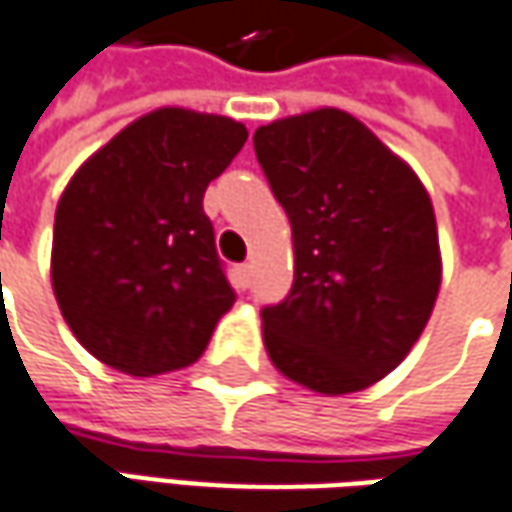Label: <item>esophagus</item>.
<instances>
[{"label": "esophagus", "instance_id": "1", "mask_svg": "<svg viewBox=\"0 0 512 512\" xmlns=\"http://www.w3.org/2000/svg\"><path fill=\"white\" fill-rule=\"evenodd\" d=\"M235 286L238 289H249L252 286V266L249 263H243V266L235 269Z\"/></svg>", "mask_w": 512, "mask_h": 512}]
</instances>
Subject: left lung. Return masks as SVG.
Here are the masks:
<instances>
[{"instance_id":"obj_1","label":"left lung","mask_w":512,"mask_h":512,"mask_svg":"<svg viewBox=\"0 0 512 512\" xmlns=\"http://www.w3.org/2000/svg\"><path fill=\"white\" fill-rule=\"evenodd\" d=\"M255 152L294 243L289 297L260 311L269 360L317 394L362 391L431 320L442 283L431 195L337 107L257 127Z\"/></svg>"}]
</instances>
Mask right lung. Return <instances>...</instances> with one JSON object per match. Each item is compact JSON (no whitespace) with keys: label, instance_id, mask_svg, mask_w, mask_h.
<instances>
[{"label":"right lung","instance_id":"1","mask_svg":"<svg viewBox=\"0 0 512 512\" xmlns=\"http://www.w3.org/2000/svg\"><path fill=\"white\" fill-rule=\"evenodd\" d=\"M246 138L235 118L161 107L64 186L50 280L64 323L96 360L155 377L201 357L235 303L203 192Z\"/></svg>","mask_w":512,"mask_h":512}]
</instances>
